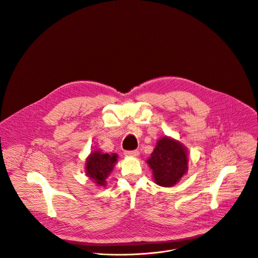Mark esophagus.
I'll list each match as a JSON object with an SVG mask.
<instances>
[{
    "label": "esophagus",
    "instance_id": "1",
    "mask_svg": "<svg viewBox=\"0 0 258 258\" xmlns=\"http://www.w3.org/2000/svg\"><path fill=\"white\" fill-rule=\"evenodd\" d=\"M140 155L139 151H126L124 152V155L126 156H132V157H138Z\"/></svg>",
    "mask_w": 258,
    "mask_h": 258
}]
</instances>
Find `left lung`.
Segmentation results:
<instances>
[{
  "label": "left lung",
  "mask_w": 258,
  "mask_h": 258,
  "mask_svg": "<svg viewBox=\"0 0 258 258\" xmlns=\"http://www.w3.org/2000/svg\"><path fill=\"white\" fill-rule=\"evenodd\" d=\"M147 163L157 185L171 187L188 170V151L179 141L165 136L157 141Z\"/></svg>",
  "instance_id": "1"
}]
</instances>
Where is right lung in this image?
<instances>
[{
	"label": "right lung",
	"instance_id": "1",
	"mask_svg": "<svg viewBox=\"0 0 258 258\" xmlns=\"http://www.w3.org/2000/svg\"><path fill=\"white\" fill-rule=\"evenodd\" d=\"M117 162L116 154H103L101 150L93 151L86 158V175L97 185H106V178Z\"/></svg>",
	"mask_w": 258,
	"mask_h": 258
}]
</instances>
